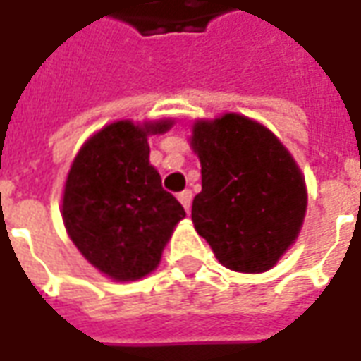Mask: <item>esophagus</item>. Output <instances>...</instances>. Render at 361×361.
<instances>
[{
    "mask_svg": "<svg viewBox=\"0 0 361 361\" xmlns=\"http://www.w3.org/2000/svg\"><path fill=\"white\" fill-rule=\"evenodd\" d=\"M178 200H180L183 206H185L186 212H190V204H192V192H190V190H183V192H178Z\"/></svg>",
    "mask_w": 361,
    "mask_h": 361,
    "instance_id": "1",
    "label": "esophagus"
}]
</instances>
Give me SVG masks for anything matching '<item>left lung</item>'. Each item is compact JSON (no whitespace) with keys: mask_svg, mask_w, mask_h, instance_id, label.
<instances>
[{"mask_svg":"<svg viewBox=\"0 0 361 361\" xmlns=\"http://www.w3.org/2000/svg\"><path fill=\"white\" fill-rule=\"evenodd\" d=\"M192 147L202 165V192L192 202L198 235L235 272L270 270L305 217L295 161L272 132L239 114L198 122Z\"/></svg>","mask_w":361,"mask_h":361,"instance_id":"1","label":"left lung"}]
</instances>
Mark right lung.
Wrapping results in <instances>:
<instances>
[{"instance_id":"1","label":"right lung","mask_w":361,"mask_h":361,"mask_svg":"<svg viewBox=\"0 0 361 361\" xmlns=\"http://www.w3.org/2000/svg\"><path fill=\"white\" fill-rule=\"evenodd\" d=\"M171 122L134 126L128 120L103 128L70 169L62 216L71 241L103 274L120 282L157 268L163 247L186 216L149 165L147 135Z\"/></svg>"}]
</instances>
